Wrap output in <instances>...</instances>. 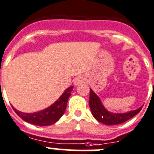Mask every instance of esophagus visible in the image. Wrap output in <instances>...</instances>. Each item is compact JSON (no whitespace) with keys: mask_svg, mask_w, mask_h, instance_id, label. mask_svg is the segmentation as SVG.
<instances>
[{"mask_svg":"<svg viewBox=\"0 0 154 154\" xmlns=\"http://www.w3.org/2000/svg\"><path fill=\"white\" fill-rule=\"evenodd\" d=\"M84 81H85V77H84V76H79V77H77V78L75 79L74 84H75V85H78V84L84 83Z\"/></svg>","mask_w":154,"mask_h":154,"instance_id":"34e87169","label":"esophagus"}]
</instances>
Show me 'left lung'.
Wrapping results in <instances>:
<instances>
[{"label": "left lung", "instance_id": "left-lung-1", "mask_svg": "<svg viewBox=\"0 0 154 154\" xmlns=\"http://www.w3.org/2000/svg\"><path fill=\"white\" fill-rule=\"evenodd\" d=\"M89 105L94 117L97 121L106 125H116L126 122L129 119L132 118L137 114L142 109V106L135 110L125 113H113L103 107L100 98L94 94V91L90 89Z\"/></svg>", "mask_w": 154, "mask_h": 154}]
</instances>
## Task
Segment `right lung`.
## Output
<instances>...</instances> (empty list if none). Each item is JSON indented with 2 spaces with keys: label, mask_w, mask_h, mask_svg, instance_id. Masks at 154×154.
Wrapping results in <instances>:
<instances>
[{
  "label": "right lung",
  "mask_w": 154,
  "mask_h": 154,
  "mask_svg": "<svg viewBox=\"0 0 154 154\" xmlns=\"http://www.w3.org/2000/svg\"><path fill=\"white\" fill-rule=\"evenodd\" d=\"M73 88H74L73 86L68 87L60 97L59 100H57L51 106H49L45 110H41V111L31 113H22V112L16 110L13 106L12 107H13L15 113L24 121L37 126L52 125V124H55L57 121H58L59 119L64 113L66 107H67V100H68L69 97L71 94Z\"/></svg>",
  "instance_id": "right-lung-1"
}]
</instances>
